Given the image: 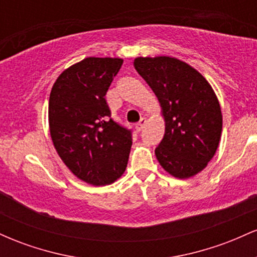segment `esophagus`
<instances>
[{
    "instance_id": "obj_1",
    "label": "esophagus",
    "mask_w": 257,
    "mask_h": 257,
    "mask_svg": "<svg viewBox=\"0 0 257 257\" xmlns=\"http://www.w3.org/2000/svg\"><path fill=\"white\" fill-rule=\"evenodd\" d=\"M145 124H146V118H141L140 120H139V123L137 124V129L139 132L143 131L144 128H145Z\"/></svg>"
}]
</instances>
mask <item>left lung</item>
I'll return each mask as SVG.
<instances>
[{"label": "left lung", "instance_id": "1", "mask_svg": "<svg viewBox=\"0 0 257 257\" xmlns=\"http://www.w3.org/2000/svg\"><path fill=\"white\" fill-rule=\"evenodd\" d=\"M134 67L158 98L166 120L164 137L155 150L159 164L179 179L202 172L214 157L222 131L211 85L175 58H137Z\"/></svg>", "mask_w": 257, "mask_h": 257}]
</instances>
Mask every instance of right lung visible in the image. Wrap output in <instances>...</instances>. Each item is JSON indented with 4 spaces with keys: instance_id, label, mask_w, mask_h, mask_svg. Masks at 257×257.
<instances>
[{
    "instance_id": "right-lung-1",
    "label": "right lung",
    "mask_w": 257,
    "mask_h": 257,
    "mask_svg": "<svg viewBox=\"0 0 257 257\" xmlns=\"http://www.w3.org/2000/svg\"><path fill=\"white\" fill-rule=\"evenodd\" d=\"M122 64L118 58H85L59 76L49 96V129L59 157L94 186L114 182L128 164L132 131L111 118L105 99Z\"/></svg>"
}]
</instances>
